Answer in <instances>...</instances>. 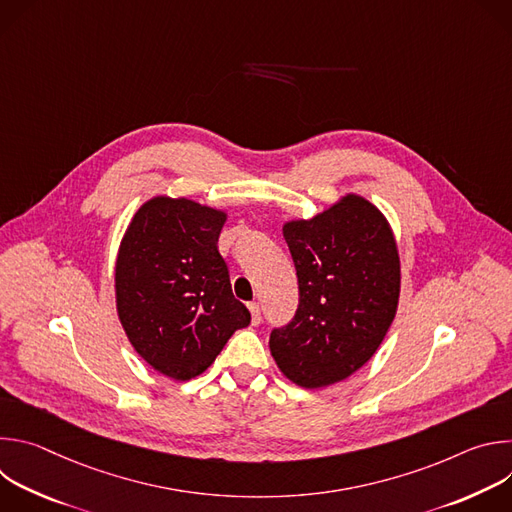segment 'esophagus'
<instances>
[{"label":"esophagus","instance_id":"34e87169","mask_svg":"<svg viewBox=\"0 0 512 512\" xmlns=\"http://www.w3.org/2000/svg\"><path fill=\"white\" fill-rule=\"evenodd\" d=\"M249 312H251V322L257 326L259 322H261V308H259V304H249Z\"/></svg>","mask_w":512,"mask_h":512}]
</instances>
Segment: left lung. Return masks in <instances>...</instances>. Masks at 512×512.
<instances>
[{
    "label": "left lung",
    "mask_w": 512,
    "mask_h": 512,
    "mask_svg": "<svg viewBox=\"0 0 512 512\" xmlns=\"http://www.w3.org/2000/svg\"><path fill=\"white\" fill-rule=\"evenodd\" d=\"M300 283L296 318L271 332L279 371L304 389L340 383L367 364L399 306L401 261L387 216L358 194L283 225Z\"/></svg>",
    "instance_id": "1"
}]
</instances>
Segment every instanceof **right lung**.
Instances as JSON below:
<instances>
[{"label": "right lung", "mask_w": 512, "mask_h": 512, "mask_svg": "<svg viewBox=\"0 0 512 512\" xmlns=\"http://www.w3.org/2000/svg\"><path fill=\"white\" fill-rule=\"evenodd\" d=\"M227 212L158 194L133 214L115 261V304L135 352L164 377L202 375L249 326L216 249Z\"/></svg>", "instance_id": "add662e5"}]
</instances>
